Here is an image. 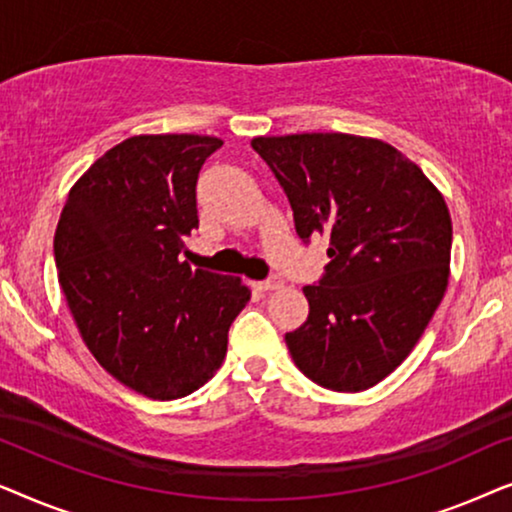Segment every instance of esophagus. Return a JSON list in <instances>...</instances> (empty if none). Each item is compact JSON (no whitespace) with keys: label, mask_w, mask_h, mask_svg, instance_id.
I'll use <instances>...</instances> for the list:
<instances>
[{"label":"esophagus","mask_w":512,"mask_h":512,"mask_svg":"<svg viewBox=\"0 0 512 512\" xmlns=\"http://www.w3.org/2000/svg\"><path fill=\"white\" fill-rule=\"evenodd\" d=\"M282 286H284V279L279 275H270L268 279H263L261 282L263 291H277V289H282Z\"/></svg>","instance_id":"esophagus-1"}]
</instances>
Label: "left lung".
Instances as JSON below:
<instances>
[{"instance_id": "obj_1", "label": "left lung", "mask_w": 512, "mask_h": 512, "mask_svg": "<svg viewBox=\"0 0 512 512\" xmlns=\"http://www.w3.org/2000/svg\"><path fill=\"white\" fill-rule=\"evenodd\" d=\"M305 244L328 237V265L305 286L307 321L286 347L319 387H375L412 352L450 275L452 221L424 172L377 139L342 132L256 137Z\"/></svg>"}]
</instances>
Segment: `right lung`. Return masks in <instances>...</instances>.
Instances as JSON below:
<instances>
[{
	"mask_svg": "<svg viewBox=\"0 0 512 512\" xmlns=\"http://www.w3.org/2000/svg\"><path fill=\"white\" fill-rule=\"evenodd\" d=\"M223 142L139 135L76 181L55 230L67 305L100 366L153 401L193 394L219 370L251 291L179 261L198 228L195 186Z\"/></svg>",
	"mask_w": 512,
	"mask_h": 512,
	"instance_id": "1",
	"label": "right lung"
}]
</instances>
